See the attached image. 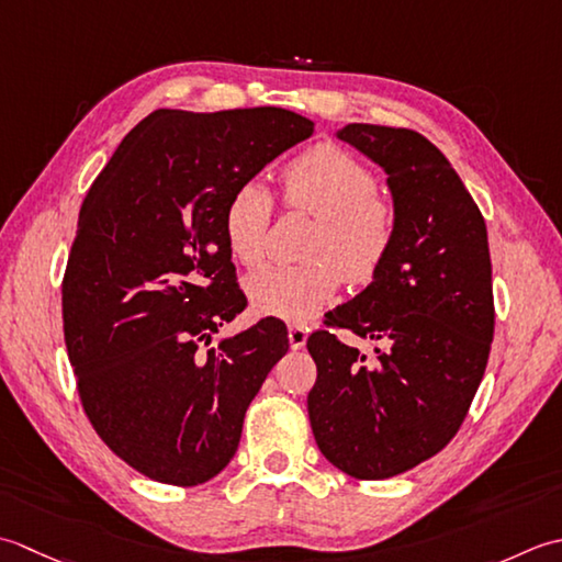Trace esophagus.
<instances>
[{
  "label": "esophagus",
  "mask_w": 562,
  "mask_h": 562,
  "mask_svg": "<svg viewBox=\"0 0 562 562\" xmlns=\"http://www.w3.org/2000/svg\"><path fill=\"white\" fill-rule=\"evenodd\" d=\"M289 341H291V349H293V351L303 349L305 341H307V327H303V325H291V327H289Z\"/></svg>",
  "instance_id": "1"
}]
</instances>
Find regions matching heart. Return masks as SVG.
Segmentation results:
<instances>
[{
  "mask_svg": "<svg viewBox=\"0 0 562 562\" xmlns=\"http://www.w3.org/2000/svg\"><path fill=\"white\" fill-rule=\"evenodd\" d=\"M373 171L341 147L323 143L293 157L281 171L289 209L317 217L303 265H273L247 281L249 301L261 313L305 323L323 307L341 279L371 281L391 255L397 231L393 203L378 196ZM271 193L257 184L237 187L225 205L223 231L231 255L247 269L267 255Z\"/></svg>",
  "mask_w": 562,
  "mask_h": 562,
  "instance_id": "1",
  "label": "heart"
}]
</instances>
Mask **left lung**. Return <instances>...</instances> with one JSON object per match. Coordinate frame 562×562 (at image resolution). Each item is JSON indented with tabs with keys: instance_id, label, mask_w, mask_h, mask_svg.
I'll return each mask as SVG.
<instances>
[{
	"instance_id": "1",
	"label": "left lung",
	"mask_w": 562,
	"mask_h": 562,
	"mask_svg": "<svg viewBox=\"0 0 562 562\" xmlns=\"http://www.w3.org/2000/svg\"><path fill=\"white\" fill-rule=\"evenodd\" d=\"M339 140L387 175L397 231L366 289L327 327L379 341L366 360L330 329L307 337L317 381L307 415L319 451L359 480H385L437 456L461 429L483 381L495 303L485 217L425 135L349 123Z\"/></svg>"
}]
</instances>
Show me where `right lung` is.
Here are the masks:
<instances>
[{
	"label": "right lung",
	"mask_w": 562,
	"mask_h": 562,
	"mask_svg": "<svg viewBox=\"0 0 562 562\" xmlns=\"http://www.w3.org/2000/svg\"><path fill=\"white\" fill-rule=\"evenodd\" d=\"M313 131L277 106L157 109L82 203L63 279L67 357L101 441L157 483L193 487L221 473L289 351L273 317L211 345L247 305L223 213L237 187Z\"/></svg>",
	"instance_id": "right-lung-1"
}]
</instances>
